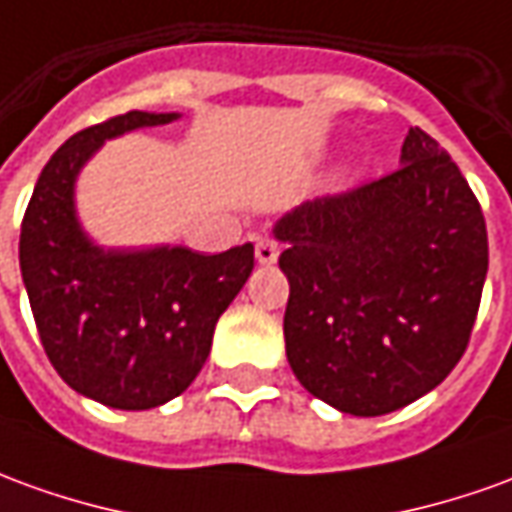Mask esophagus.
Listing matches in <instances>:
<instances>
[{
  "label": "esophagus",
  "instance_id": "34e87169",
  "mask_svg": "<svg viewBox=\"0 0 512 512\" xmlns=\"http://www.w3.org/2000/svg\"><path fill=\"white\" fill-rule=\"evenodd\" d=\"M255 257H257V263H263V266H271V263H277V257H280V244H277V241H271V238H263V241H257Z\"/></svg>",
  "mask_w": 512,
  "mask_h": 512
}]
</instances>
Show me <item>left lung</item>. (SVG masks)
Masks as SVG:
<instances>
[{"instance_id":"left-lung-1","label":"left lung","mask_w":512,"mask_h":512,"mask_svg":"<svg viewBox=\"0 0 512 512\" xmlns=\"http://www.w3.org/2000/svg\"><path fill=\"white\" fill-rule=\"evenodd\" d=\"M296 380L352 416H385L460 363L488 274L485 216L455 160L410 127L402 166L277 221Z\"/></svg>"}]
</instances>
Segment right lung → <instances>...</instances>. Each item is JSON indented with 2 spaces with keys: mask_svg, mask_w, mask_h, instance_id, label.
<instances>
[{
  "mask_svg": "<svg viewBox=\"0 0 512 512\" xmlns=\"http://www.w3.org/2000/svg\"><path fill=\"white\" fill-rule=\"evenodd\" d=\"M177 113L130 110L71 135L46 163L24 221L19 263L35 327L74 391L119 410L180 396L205 366L219 316L255 268V246L102 252L74 216V177L105 138Z\"/></svg>",
  "mask_w": 512,
  "mask_h": 512,
  "instance_id": "right-lung-1",
  "label": "right lung"
}]
</instances>
